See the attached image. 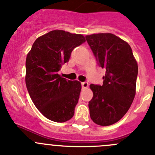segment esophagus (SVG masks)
Segmentation results:
<instances>
[{
  "label": "esophagus",
  "instance_id": "1",
  "mask_svg": "<svg viewBox=\"0 0 155 155\" xmlns=\"http://www.w3.org/2000/svg\"><path fill=\"white\" fill-rule=\"evenodd\" d=\"M81 85L83 88H87L89 86V83L87 82H83V83H81Z\"/></svg>",
  "mask_w": 155,
  "mask_h": 155
}]
</instances>
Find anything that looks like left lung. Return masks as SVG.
Returning <instances> with one entry per match:
<instances>
[{"mask_svg": "<svg viewBox=\"0 0 155 155\" xmlns=\"http://www.w3.org/2000/svg\"><path fill=\"white\" fill-rule=\"evenodd\" d=\"M97 64L105 68L103 85L91 84L94 93L89 101L93 122L110 126L126 115L136 94L138 65L130 46L111 33L86 36Z\"/></svg>", "mask_w": 155, "mask_h": 155, "instance_id": "left-lung-1", "label": "left lung"}]
</instances>
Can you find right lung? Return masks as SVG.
<instances>
[{
	"label": "right lung",
	"instance_id": "obj_1",
	"mask_svg": "<svg viewBox=\"0 0 155 155\" xmlns=\"http://www.w3.org/2000/svg\"><path fill=\"white\" fill-rule=\"evenodd\" d=\"M85 41L81 34L53 30L35 40L27 54L28 92L37 109L53 122H66L74 115L81 83L61 77L58 72L68 61L74 48Z\"/></svg>",
	"mask_w": 155,
	"mask_h": 155
}]
</instances>
